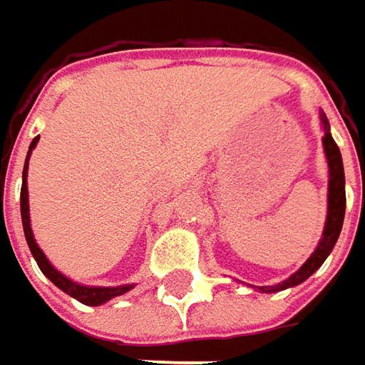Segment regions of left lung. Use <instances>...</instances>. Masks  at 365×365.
I'll list each match as a JSON object with an SVG mask.
<instances>
[{"mask_svg":"<svg viewBox=\"0 0 365 365\" xmlns=\"http://www.w3.org/2000/svg\"><path fill=\"white\" fill-rule=\"evenodd\" d=\"M321 118V128H323V150H325V158H327V166H329V182H327V217H325V227H323V235L317 244L315 252L309 256V259L302 264L301 268L294 274H290L287 280L272 284V287H252L258 292H280L287 288L299 287L304 282L309 276L323 266V262L327 259L333 247L339 240V233L344 227L345 217V173H344V160H341V152L335 144L333 135H331V125L327 115L323 111H319Z\"/></svg>","mask_w":365,"mask_h":365,"instance_id":"1","label":"left lung"}]
</instances>
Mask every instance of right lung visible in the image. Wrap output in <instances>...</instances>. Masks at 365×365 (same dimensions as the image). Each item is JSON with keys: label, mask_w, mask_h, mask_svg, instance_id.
Instances as JSON below:
<instances>
[{"label": "right lung", "mask_w": 365, "mask_h": 365, "mask_svg": "<svg viewBox=\"0 0 365 365\" xmlns=\"http://www.w3.org/2000/svg\"><path fill=\"white\" fill-rule=\"evenodd\" d=\"M40 135L32 140L30 144V150H28V156H26V164H24V173H21V195H20V211H21V225H24V235H26V242H28V247L34 256L38 268L42 270V274L48 278L52 284L61 288L63 292H66L68 297L77 299L78 302L83 304H89V307H99L103 302L111 301L115 297H121L125 292H130L135 284H120V287H87V284H81V282H75L71 280L68 276H64L63 272H58L50 259L46 258V254L40 250V245L36 244L34 232H32V223H30V203H28V162H30V156H32V150L38 144Z\"/></svg>", "instance_id": "add662e5"}]
</instances>
